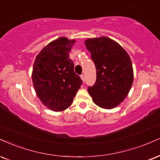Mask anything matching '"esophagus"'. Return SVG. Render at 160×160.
Returning a JSON list of instances; mask_svg holds the SVG:
<instances>
[{
	"instance_id": "34e87169",
	"label": "esophagus",
	"mask_w": 160,
	"mask_h": 160,
	"mask_svg": "<svg viewBox=\"0 0 160 160\" xmlns=\"http://www.w3.org/2000/svg\"><path fill=\"white\" fill-rule=\"evenodd\" d=\"M80 78L82 79V82H84L85 81V76H84L83 74H82L81 76H80Z\"/></svg>"
}]
</instances>
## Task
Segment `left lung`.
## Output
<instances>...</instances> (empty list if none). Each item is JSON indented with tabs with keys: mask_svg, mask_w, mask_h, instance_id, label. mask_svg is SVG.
Masks as SVG:
<instances>
[{
	"mask_svg": "<svg viewBox=\"0 0 160 160\" xmlns=\"http://www.w3.org/2000/svg\"><path fill=\"white\" fill-rule=\"evenodd\" d=\"M85 45L97 74L95 85L88 87V93L98 107L115 108L128 96L133 82L130 56L118 42L106 36L88 38Z\"/></svg>",
	"mask_w": 160,
	"mask_h": 160,
	"instance_id": "left-lung-1",
	"label": "left lung"
}]
</instances>
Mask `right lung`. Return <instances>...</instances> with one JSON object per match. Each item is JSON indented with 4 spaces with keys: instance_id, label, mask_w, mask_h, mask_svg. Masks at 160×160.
<instances>
[{
    "instance_id": "obj_1",
    "label": "right lung",
    "mask_w": 160,
    "mask_h": 160,
    "mask_svg": "<svg viewBox=\"0 0 160 160\" xmlns=\"http://www.w3.org/2000/svg\"><path fill=\"white\" fill-rule=\"evenodd\" d=\"M75 39L59 37L48 44L36 56L32 80L36 95L49 109L62 112L70 107L82 80L75 74L69 52Z\"/></svg>"
}]
</instances>
